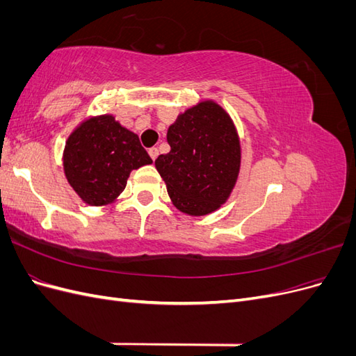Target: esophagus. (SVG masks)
<instances>
[{
	"label": "esophagus",
	"instance_id": "1",
	"mask_svg": "<svg viewBox=\"0 0 356 356\" xmlns=\"http://www.w3.org/2000/svg\"><path fill=\"white\" fill-rule=\"evenodd\" d=\"M148 153H149V157H152L153 160H156V159H157V156H159V148H156V147L149 148V149H148Z\"/></svg>",
	"mask_w": 356,
	"mask_h": 356
}]
</instances>
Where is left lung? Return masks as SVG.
<instances>
[{
	"mask_svg": "<svg viewBox=\"0 0 356 356\" xmlns=\"http://www.w3.org/2000/svg\"><path fill=\"white\" fill-rule=\"evenodd\" d=\"M170 152L156 159L172 203L200 217L227 202L241 169V141L222 106L203 101L168 129Z\"/></svg>",
	"mask_w": 356,
	"mask_h": 356,
	"instance_id": "obj_1",
	"label": "left lung"
}]
</instances>
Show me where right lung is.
Wrapping results in <instances>:
<instances>
[{
    "instance_id": "1",
    "label": "right lung",
    "mask_w": 356,
    "mask_h": 356,
    "mask_svg": "<svg viewBox=\"0 0 356 356\" xmlns=\"http://www.w3.org/2000/svg\"><path fill=\"white\" fill-rule=\"evenodd\" d=\"M152 163L138 135L111 114L84 120L68 136L63 149L70 186L92 207L113 203L124 190L131 172Z\"/></svg>"
}]
</instances>
